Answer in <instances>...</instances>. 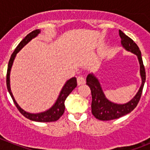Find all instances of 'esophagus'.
Masks as SVG:
<instances>
[{
	"instance_id": "34e87169",
	"label": "esophagus",
	"mask_w": 150,
	"mask_h": 150,
	"mask_svg": "<svg viewBox=\"0 0 150 150\" xmlns=\"http://www.w3.org/2000/svg\"><path fill=\"white\" fill-rule=\"evenodd\" d=\"M85 83H86V80H85V79L83 76H78L77 77V84L78 85L84 84Z\"/></svg>"
}]
</instances>
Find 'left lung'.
Returning a JSON list of instances; mask_svg holds the SVG:
<instances>
[{"mask_svg": "<svg viewBox=\"0 0 150 150\" xmlns=\"http://www.w3.org/2000/svg\"><path fill=\"white\" fill-rule=\"evenodd\" d=\"M119 34L121 38V46L126 51L134 54L137 58L140 64V75L141 85L136 95L132 99L124 104H117L107 99L101 87L98 78L93 73H90L86 77V84L91 88V112L96 119L103 121L119 119L132 112L137 107L142 94L144 83L146 81V72L144 68L141 52L137 45L121 30H119Z\"/></svg>", "mask_w": 150, "mask_h": 150, "instance_id": "8db88e82", "label": "left lung"}]
</instances>
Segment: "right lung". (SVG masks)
Instances as JSON below:
<instances>
[{
  "label": "right lung",
  "mask_w": 150,
  "mask_h": 150,
  "mask_svg": "<svg viewBox=\"0 0 150 150\" xmlns=\"http://www.w3.org/2000/svg\"><path fill=\"white\" fill-rule=\"evenodd\" d=\"M40 33V30L38 29V30H33L32 32H30V34H28L25 38H24L22 41H21L19 44L17 46L16 48L15 51L13 52V53L11 55L10 59L8 63L7 67V74H6V86H7V89L9 93H10V96H11L12 99L13 100V102L19 112L23 115L25 117L30 120H32L34 122H55L59 120V118L63 115L64 112V109H65V106H64V101H65L66 98H67L71 91L76 88L77 86V83H76V78L72 77L71 79H69L68 80L66 81L63 87L62 88L59 93L58 98L56 99L55 102L53 104V105L48 110L43 111V112H36V113H31L28 111H25L23 110L20 106L18 105L16 100H15L14 97H13V93H12L11 88H10V71H11L12 66L13 64V62L16 59V56L18 54V52L23 48L24 46H26L28 43L30 42L31 40L34 38H37Z\"/></svg>",
  "instance_id": "right-lung-1"
}]
</instances>
